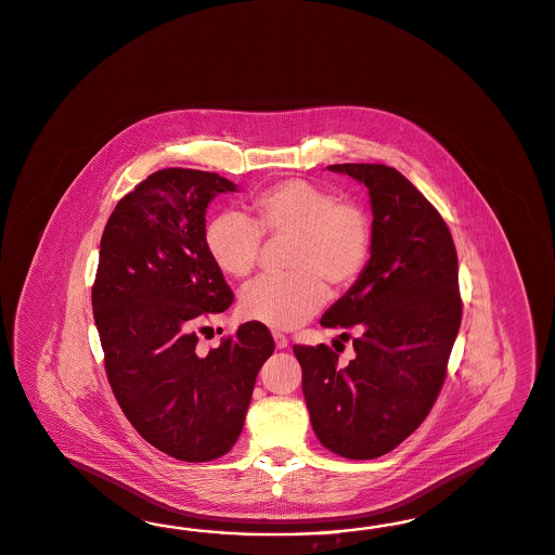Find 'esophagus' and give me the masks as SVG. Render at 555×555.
I'll list each match as a JSON object with an SVG mask.
<instances>
[{"mask_svg":"<svg viewBox=\"0 0 555 555\" xmlns=\"http://www.w3.org/2000/svg\"><path fill=\"white\" fill-rule=\"evenodd\" d=\"M272 338H274V345H276V348H279V350H283V348H287V346H288L287 336H283V334H281V332H274V334H272Z\"/></svg>","mask_w":555,"mask_h":555,"instance_id":"obj_1","label":"esophagus"}]
</instances>
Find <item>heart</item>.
<instances>
[{
	"mask_svg": "<svg viewBox=\"0 0 555 555\" xmlns=\"http://www.w3.org/2000/svg\"><path fill=\"white\" fill-rule=\"evenodd\" d=\"M262 235L293 237L287 276H262L242 291L244 320L272 330H293L311 320L327 287H352L369 262L373 225L369 212L336 192L291 178L251 198V219L219 212L205 228V248L223 274L244 279L260 260Z\"/></svg>",
	"mask_w": 555,
	"mask_h": 555,
	"instance_id": "heart-1",
	"label": "heart"
}]
</instances>
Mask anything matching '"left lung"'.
I'll return each instance as SVG.
<instances>
[{
	"label": "left lung",
	"mask_w": 555,
	"mask_h": 555,
	"mask_svg": "<svg viewBox=\"0 0 555 555\" xmlns=\"http://www.w3.org/2000/svg\"><path fill=\"white\" fill-rule=\"evenodd\" d=\"M369 189L371 258L320 324L343 330L357 357L293 346L315 437L346 459H375L408 439L439 398L461 325L451 231L405 176L383 164H334Z\"/></svg>",
	"instance_id": "left-lung-1"
}]
</instances>
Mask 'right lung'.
<instances>
[{"instance_id": "add662e5", "label": "right lung", "mask_w": 555, "mask_h": 555, "mask_svg": "<svg viewBox=\"0 0 555 555\" xmlns=\"http://www.w3.org/2000/svg\"><path fill=\"white\" fill-rule=\"evenodd\" d=\"M233 191L219 173L159 170L118 201L100 240L92 307L116 402L143 439L189 463L235 444L274 350L256 322L209 352L196 348V327L233 304L205 248L207 207Z\"/></svg>"}]
</instances>
